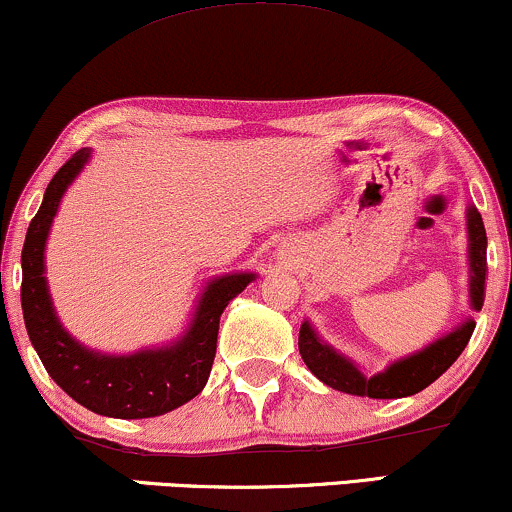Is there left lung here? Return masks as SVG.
I'll return each instance as SVG.
<instances>
[{"label": "left lung", "instance_id": "left-lung-1", "mask_svg": "<svg viewBox=\"0 0 512 512\" xmlns=\"http://www.w3.org/2000/svg\"><path fill=\"white\" fill-rule=\"evenodd\" d=\"M468 232H470V304L479 311L484 304V287H487V232H484L482 216L477 208L468 211ZM475 323L468 320L439 342H434L420 353L403 358V361L389 365L380 375L365 377L349 358L339 356L337 351L320 342L304 323L299 332V353L308 365V370L325 382L327 387L346 391L353 396H370V399H401V396L418 394L425 387L444 375L456 363V358L468 346Z\"/></svg>", "mask_w": 512, "mask_h": 512}]
</instances>
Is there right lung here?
<instances>
[{
    "label": "right lung",
    "instance_id": "obj_1",
    "mask_svg": "<svg viewBox=\"0 0 512 512\" xmlns=\"http://www.w3.org/2000/svg\"><path fill=\"white\" fill-rule=\"evenodd\" d=\"M90 151L80 149L56 170L40 211L30 220L21 266V306L30 342L59 387L80 406L109 418H154L182 406L204 389L218 344V323L225 306L254 280L251 273L213 280L201 296L197 318L178 344L140 351L135 356H99L68 337L56 320L44 280V242L56 208Z\"/></svg>",
    "mask_w": 512,
    "mask_h": 512
}]
</instances>
